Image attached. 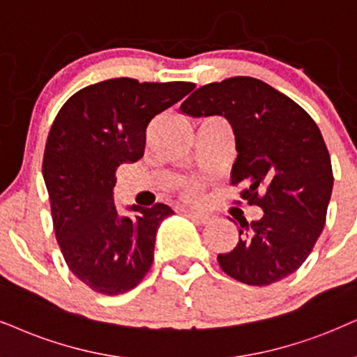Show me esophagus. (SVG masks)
Returning a JSON list of instances; mask_svg holds the SVG:
<instances>
[{
    "label": "esophagus",
    "instance_id": "34e87169",
    "mask_svg": "<svg viewBox=\"0 0 357 357\" xmlns=\"http://www.w3.org/2000/svg\"><path fill=\"white\" fill-rule=\"evenodd\" d=\"M186 212H188L189 218H191L196 224H199V225L209 224L211 218H209V215H207V214H202V212H192V211H186Z\"/></svg>",
    "mask_w": 357,
    "mask_h": 357
}]
</instances>
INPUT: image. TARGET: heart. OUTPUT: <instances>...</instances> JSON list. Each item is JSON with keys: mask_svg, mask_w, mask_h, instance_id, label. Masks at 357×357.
<instances>
[{"mask_svg": "<svg viewBox=\"0 0 357 357\" xmlns=\"http://www.w3.org/2000/svg\"><path fill=\"white\" fill-rule=\"evenodd\" d=\"M179 191H181V194L186 197V199L196 201V199H199V196L202 192V186L197 179H183V181L179 183Z\"/></svg>", "mask_w": 357, "mask_h": 357, "instance_id": "b5f03b06", "label": "heart"}]
</instances>
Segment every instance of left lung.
<instances>
[{
  "mask_svg": "<svg viewBox=\"0 0 357 357\" xmlns=\"http://www.w3.org/2000/svg\"><path fill=\"white\" fill-rule=\"evenodd\" d=\"M189 116H225L236 137L234 186L264 215L238 220V242L218 255L245 285L265 287L296 272L313 250L333 191V169L318 125L298 103L254 77L202 85L181 103ZM241 204V201H237Z\"/></svg>",
  "mask_w": 357,
  "mask_h": 357,
  "instance_id": "1",
  "label": "left lung"
}]
</instances>
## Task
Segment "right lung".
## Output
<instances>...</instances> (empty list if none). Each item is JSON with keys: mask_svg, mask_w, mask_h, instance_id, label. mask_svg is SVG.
<instances>
[{"mask_svg": "<svg viewBox=\"0 0 357 357\" xmlns=\"http://www.w3.org/2000/svg\"><path fill=\"white\" fill-rule=\"evenodd\" d=\"M191 82L120 77L74 93L54 120L43 160L54 232L67 267L90 290L120 295L148 273L160 224L173 209L114 202L120 165L143 156L146 126L188 96Z\"/></svg>", "mask_w": 357, "mask_h": 357, "instance_id": "1", "label": "right lung"}]
</instances>
